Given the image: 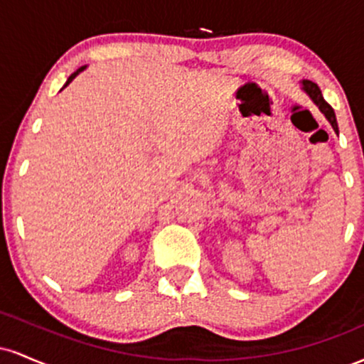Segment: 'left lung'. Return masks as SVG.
I'll use <instances>...</instances> for the list:
<instances>
[{
    "label": "left lung",
    "mask_w": 364,
    "mask_h": 364,
    "mask_svg": "<svg viewBox=\"0 0 364 364\" xmlns=\"http://www.w3.org/2000/svg\"><path fill=\"white\" fill-rule=\"evenodd\" d=\"M301 89L306 92L308 97H310L311 101L315 102L316 106H318V109L323 112L325 118H327L328 123L332 124L333 132L339 133V127H337V119H336V112H333L332 106H330V104L323 99V95H321V90L318 89V85H316V83H313L311 80H301Z\"/></svg>",
    "instance_id": "left-lung-1"
}]
</instances>
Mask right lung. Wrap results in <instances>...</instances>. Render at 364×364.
Returning a JSON list of instances; mask_svg holds the SVG:
<instances>
[{
	"label": "right lung",
	"instance_id": "obj_1",
	"mask_svg": "<svg viewBox=\"0 0 364 364\" xmlns=\"http://www.w3.org/2000/svg\"><path fill=\"white\" fill-rule=\"evenodd\" d=\"M85 68H87V65H85V66H82V68H78V70H77V72H73L72 75H70V77H68V80H66V83H65V85H63V89H65V87H68V85H70V83H72V82H73V78H75V77H77V75H78V73H82V72H83V70H85ZM63 89H61V90H63Z\"/></svg>",
	"mask_w": 364,
	"mask_h": 364
}]
</instances>
